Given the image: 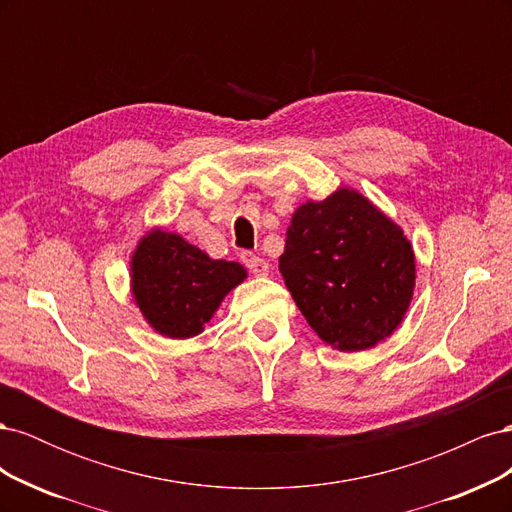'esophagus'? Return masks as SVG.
I'll list each match as a JSON object with an SVG mask.
<instances>
[{"label":"esophagus","instance_id":"esophagus-1","mask_svg":"<svg viewBox=\"0 0 512 512\" xmlns=\"http://www.w3.org/2000/svg\"><path fill=\"white\" fill-rule=\"evenodd\" d=\"M241 258H243V265L250 269L252 273H256V275H269V262L265 258H260V256L250 254V252H245Z\"/></svg>","mask_w":512,"mask_h":512}]
</instances>
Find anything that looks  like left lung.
<instances>
[{
	"label": "left lung",
	"mask_w": 512,
	"mask_h": 512,
	"mask_svg": "<svg viewBox=\"0 0 512 512\" xmlns=\"http://www.w3.org/2000/svg\"><path fill=\"white\" fill-rule=\"evenodd\" d=\"M280 271L307 324L329 346H376L404 320L416 280L412 245L350 188L292 213Z\"/></svg>",
	"instance_id": "8db88e82"
}]
</instances>
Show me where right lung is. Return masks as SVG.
<instances>
[{
  "label": "right lung",
  "mask_w": 512,
  "mask_h": 512,
  "mask_svg": "<svg viewBox=\"0 0 512 512\" xmlns=\"http://www.w3.org/2000/svg\"><path fill=\"white\" fill-rule=\"evenodd\" d=\"M130 271L138 309L153 329L173 339L203 333L226 294L247 277L239 262L213 260L162 228L138 241Z\"/></svg>",
  "instance_id": "1"
}]
</instances>
